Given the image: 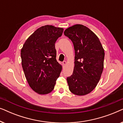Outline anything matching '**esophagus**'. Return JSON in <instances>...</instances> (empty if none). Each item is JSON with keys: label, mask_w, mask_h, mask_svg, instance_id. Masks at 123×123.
Instances as JSON below:
<instances>
[{"label": "esophagus", "mask_w": 123, "mask_h": 123, "mask_svg": "<svg viewBox=\"0 0 123 123\" xmlns=\"http://www.w3.org/2000/svg\"><path fill=\"white\" fill-rule=\"evenodd\" d=\"M62 64H63V66H64V65H65L67 64V62L66 61H64Z\"/></svg>", "instance_id": "34e87169"}]
</instances>
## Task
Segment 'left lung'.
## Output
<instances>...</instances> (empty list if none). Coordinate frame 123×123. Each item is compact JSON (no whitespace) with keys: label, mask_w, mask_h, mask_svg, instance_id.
I'll return each instance as SVG.
<instances>
[{"label":"left lung","mask_w":123,"mask_h":123,"mask_svg":"<svg viewBox=\"0 0 123 123\" xmlns=\"http://www.w3.org/2000/svg\"><path fill=\"white\" fill-rule=\"evenodd\" d=\"M75 50L73 74L67 80L70 91L83 96L96 87L104 69V50L98 37L82 25H75L64 31Z\"/></svg>","instance_id":"8db88e82"}]
</instances>
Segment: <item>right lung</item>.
I'll list each match as a JSON object with an SVG mask.
<instances>
[{"mask_svg": "<svg viewBox=\"0 0 123 123\" xmlns=\"http://www.w3.org/2000/svg\"><path fill=\"white\" fill-rule=\"evenodd\" d=\"M63 28L51 25L36 30L23 45L21 51L22 65L30 87L40 95L54 88L62 67L56 59L55 43Z\"/></svg>", "mask_w": 123, "mask_h": 123, "instance_id": "1", "label": "right lung"}]
</instances>
